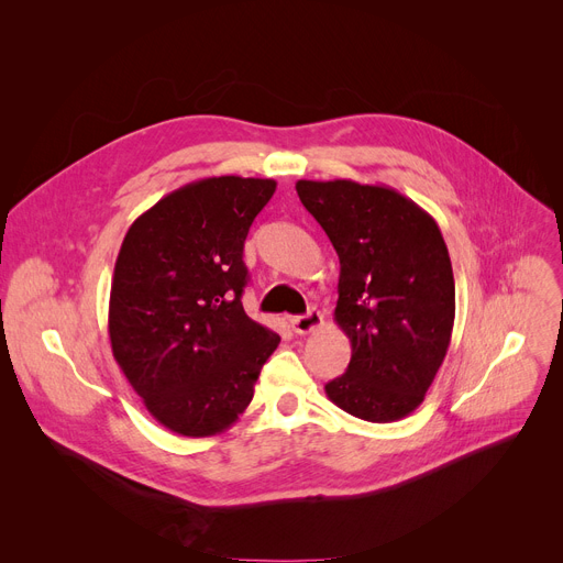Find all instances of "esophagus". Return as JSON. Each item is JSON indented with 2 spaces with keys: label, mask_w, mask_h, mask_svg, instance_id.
Returning <instances> with one entry per match:
<instances>
[{
  "label": "esophagus",
  "mask_w": 563,
  "mask_h": 563,
  "mask_svg": "<svg viewBox=\"0 0 563 563\" xmlns=\"http://www.w3.org/2000/svg\"><path fill=\"white\" fill-rule=\"evenodd\" d=\"M321 321H323L321 312L312 308V310H308L306 314L294 317V319H291V329H294V333L306 335V333H312V331H317V329L321 327Z\"/></svg>",
  "instance_id": "34e87169"
}]
</instances>
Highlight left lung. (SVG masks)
<instances>
[{"instance_id": "obj_1", "label": "left lung", "mask_w": 563, "mask_h": 563, "mask_svg": "<svg viewBox=\"0 0 563 563\" xmlns=\"http://www.w3.org/2000/svg\"><path fill=\"white\" fill-rule=\"evenodd\" d=\"M297 194L340 257L335 321L351 361L327 395L353 418L401 420L424 401L452 340L456 291L440 228L390 187L299 180Z\"/></svg>"}]
</instances>
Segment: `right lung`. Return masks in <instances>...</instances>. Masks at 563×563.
I'll list each match as a JSON object with an SVG mask.
<instances>
[{
  "label": "right lung",
  "instance_id": "1",
  "mask_svg": "<svg viewBox=\"0 0 563 563\" xmlns=\"http://www.w3.org/2000/svg\"><path fill=\"white\" fill-rule=\"evenodd\" d=\"M274 191V180L240 175L185 185L130 225L118 253L113 358L147 412L180 435L234 424L280 342L242 306L244 242Z\"/></svg>",
  "mask_w": 563,
  "mask_h": 563
}]
</instances>
